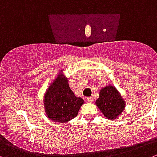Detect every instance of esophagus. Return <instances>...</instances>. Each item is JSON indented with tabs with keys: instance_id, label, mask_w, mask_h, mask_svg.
I'll use <instances>...</instances> for the list:
<instances>
[{
	"instance_id": "34e87169",
	"label": "esophagus",
	"mask_w": 157,
	"mask_h": 157,
	"mask_svg": "<svg viewBox=\"0 0 157 157\" xmlns=\"http://www.w3.org/2000/svg\"><path fill=\"white\" fill-rule=\"evenodd\" d=\"M86 99H87V101L89 102H92L94 101V98H92V97H88V98H86Z\"/></svg>"
}]
</instances>
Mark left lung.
Masks as SVG:
<instances>
[{"instance_id": "obj_1", "label": "left lung", "mask_w": 157, "mask_h": 157, "mask_svg": "<svg viewBox=\"0 0 157 157\" xmlns=\"http://www.w3.org/2000/svg\"><path fill=\"white\" fill-rule=\"evenodd\" d=\"M95 105L106 119H117L124 110L126 102L114 86H107L100 90Z\"/></svg>"}]
</instances>
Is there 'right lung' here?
<instances>
[{"mask_svg": "<svg viewBox=\"0 0 157 157\" xmlns=\"http://www.w3.org/2000/svg\"><path fill=\"white\" fill-rule=\"evenodd\" d=\"M84 100L75 95L62 69L49 86L44 97V109L49 119L65 123L77 116Z\"/></svg>", "mask_w": 157, "mask_h": 157, "instance_id": "1", "label": "right lung"}]
</instances>
